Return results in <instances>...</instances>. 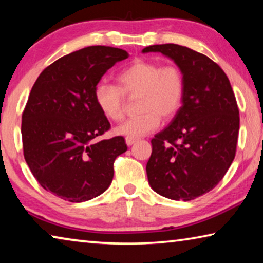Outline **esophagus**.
Returning a JSON list of instances; mask_svg holds the SVG:
<instances>
[{
    "label": "esophagus",
    "instance_id": "34e87169",
    "mask_svg": "<svg viewBox=\"0 0 263 263\" xmlns=\"http://www.w3.org/2000/svg\"><path fill=\"white\" fill-rule=\"evenodd\" d=\"M135 142H137V139H130V137H126V143L128 147H130V145H133Z\"/></svg>",
    "mask_w": 263,
    "mask_h": 263
}]
</instances>
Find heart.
Instances as JSON below:
<instances>
[{
  "label": "heart",
  "mask_w": 263,
  "mask_h": 263,
  "mask_svg": "<svg viewBox=\"0 0 263 263\" xmlns=\"http://www.w3.org/2000/svg\"><path fill=\"white\" fill-rule=\"evenodd\" d=\"M121 88L108 82L95 87L94 99L101 112L110 121L124 115L127 94L140 96L139 118L129 119L115 127L119 136L130 139L151 134L159 127L160 118L169 119L179 110L183 100L184 80L179 68L145 60H137L118 76Z\"/></svg>",
  "instance_id": "1"
}]
</instances>
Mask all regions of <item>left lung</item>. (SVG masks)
Wrapping results in <instances>:
<instances>
[{
	"instance_id": "left-lung-1",
	"label": "left lung",
	"mask_w": 263,
	"mask_h": 263,
	"mask_svg": "<svg viewBox=\"0 0 263 263\" xmlns=\"http://www.w3.org/2000/svg\"><path fill=\"white\" fill-rule=\"evenodd\" d=\"M161 52L182 72V106L152 140L148 182L160 195L191 201L215 187L235 157L239 108L224 71L203 54L179 44L142 50Z\"/></svg>"
}]
</instances>
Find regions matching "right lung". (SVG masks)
<instances>
[{"label": "right lung", "mask_w": 263, "mask_h": 263, "mask_svg": "<svg viewBox=\"0 0 263 263\" xmlns=\"http://www.w3.org/2000/svg\"><path fill=\"white\" fill-rule=\"evenodd\" d=\"M129 54L91 46L47 67L34 83L22 114L28 167L42 188L69 202H84L108 189L114 161L127 151L122 136L96 141L110 128L94 99L108 69Z\"/></svg>", "instance_id": "obj_1"}]
</instances>
